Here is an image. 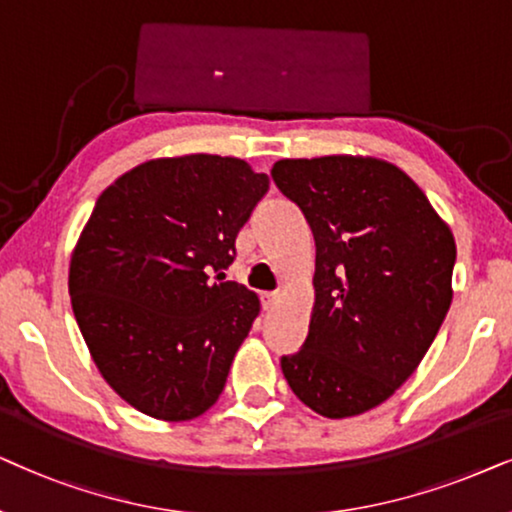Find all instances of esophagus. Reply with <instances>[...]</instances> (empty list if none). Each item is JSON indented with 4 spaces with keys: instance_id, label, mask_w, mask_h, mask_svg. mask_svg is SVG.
<instances>
[{
    "instance_id": "esophagus-1",
    "label": "esophagus",
    "mask_w": 512,
    "mask_h": 512,
    "mask_svg": "<svg viewBox=\"0 0 512 512\" xmlns=\"http://www.w3.org/2000/svg\"><path fill=\"white\" fill-rule=\"evenodd\" d=\"M278 302H281V292H264V295H262V306L267 311L274 309Z\"/></svg>"
}]
</instances>
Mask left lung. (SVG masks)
Masks as SVG:
<instances>
[{
    "instance_id": "obj_1",
    "label": "left lung",
    "mask_w": 512,
    "mask_h": 512,
    "mask_svg": "<svg viewBox=\"0 0 512 512\" xmlns=\"http://www.w3.org/2000/svg\"><path fill=\"white\" fill-rule=\"evenodd\" d=\"M276 187L316 238L309 337L281 367L327 419L384 403L417 370L452 304L456 243L405 170L377 156L281 159Z\"/></svg>"
}]
</instances>
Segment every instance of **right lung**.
<instances>
[{
  "label": "right lung",
  "mask_w": 512,
  "mask_h": 512,
  "mask_svg": "<svg viewBox=\"0 0 512 512\" xmlns=\"http://www.w3.org/2000/svg\"><path fill=\"white\" fill-rule=\"evenodd\" d=\"M267 189L236 156L185 154L140 163L95 203L72 250V311L102 379L147 417L196 419L224 391L260 316L224 269Z\"/></svg>",
  "instance_id": "right-lung-1"
}]
</instances>
